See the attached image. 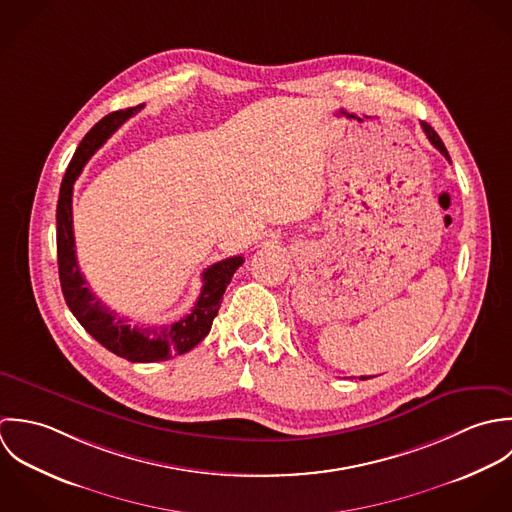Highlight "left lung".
<instances>
[{
    "instance_id": "obj_1",
    "label": "left lung",
    "mask_w": 512,
    "mask_h": 512,
    "mask_svg": "<svg viewBox=\"0 0 512 512\" xmlns=\"http://www.w3.org/2000/svg\"><path fill=\"white\" fill-rule=\"evenodd\" d=\"M421 128H423V132H425V136H427V138H429V142H431V144H433V146H435V148H437V150H439V152H441V154H443V156H445V158H447V160H449V162H451V158H449V152H447V148H445V144H443V142H441V138H439V136H437V132H435V130H433V128H431V126H429V124H427V122H421ZM360 380H368V378H366V376H362V378H360Z\"/></svg>"
}]
</instances>
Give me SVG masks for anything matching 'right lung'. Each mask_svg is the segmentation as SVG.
<instances>
[{
  "label": "right lung",
  "instance_id": "add662e5",
  "mask_svg": "<svg viewBox=\"0 0 512 512\" xmlns=\"http://www.w3.org/2000/svg\"><path fill=\"white\" fill-rule=\"evenodd\" d=\"M142 108L116 110L104 120L97 122L89 134L79 144L61 184L57 202V263L61 291L67 307L81 322V326L112 354L126 358L130 362H160L178 354L190 352L198 346L211 322L221 307L223 293L233 277V273L243 265V257L223 259L204 271V287L192 308V312L174 324L158 326H130L126 318L101 303V299L87 287V281L79 269L75 255V235H73V184L83 172L87 160L103 146L106 138L134 112Z\"/></svg>",
  "mask_w": 512,
  "mask_h": 512
}]
</instances>
